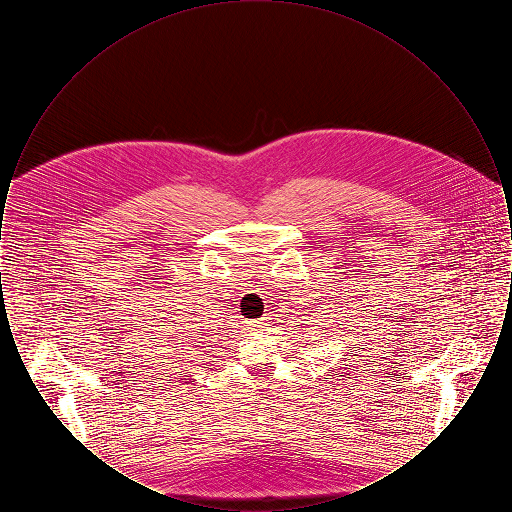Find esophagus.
I'll use <instances>...</instances> for the list:
<instances>
[{
  "label": "esophagus",
  "mask_w": 512,
  "mask_h": 512,
  "mask_svg": "<svg viewBox=\"0 0 512 512\" xmlns=\"http://www.w3.org/2000/svg\"><path fill=\"white\" fill-rule=\"evenodd\" d=\"M253 326H255V328H267L268 318L263 317V318H259V320H253Z\"/></svg>",
  "instance_id": "1"
}]
</instances>
